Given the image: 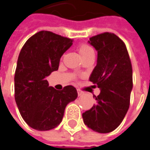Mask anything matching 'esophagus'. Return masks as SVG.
<instances>
[{
  "mask_svg": "<svg viewBox=\"0 0 150 150\" xmlns=\"http://www.w3.org/2000/svg\"><path fill=\"white\" fill-rule=\"evenodd\" d=\"M77 92H78L79 96H82V95L83 94V92L81 90H79V89H77Z\"/></svg>",
  "mask_w": 150,
  "mask_h": 150,
  "instance_id": "34e87169",
  "label": "esophagus"
}]
</instances>
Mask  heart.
<instances>
[{"instance_id": "heart-1", "label": "heart", "mask_w": 150, "mask_h": 150, "mask_svg": "<svg viewBox=\"0 0 150 150\" xmlns=\"http://www.w3.org/2000/svg\"><path fill=\"white\" fill-rule=\"evenodd\" d=\"M78 50L83 59H84L88 56L94 54L93 53V50L91 49V46H89L86 43H80L78 46Z\"/></svg>"}]
</instances>
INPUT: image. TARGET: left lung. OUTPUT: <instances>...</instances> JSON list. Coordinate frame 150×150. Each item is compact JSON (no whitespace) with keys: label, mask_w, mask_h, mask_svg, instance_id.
<instances>
[{"label":"left lung","mask_w":150,"mask_h":150,"mask_svg":"<svg viewBox=\"0 0 150 150\" xmlns=\"http://www.w3.org/2000/svg\"><path fill=\"white\" fill-rule=\"evenodd\" d=\"M97 50V64L90 81L100 89L96 103L83 113L88 128L100 133L110 132L122 122L130 104L132 69L125 42L113 33L105 32L90 38Z\"/></svg>","instance_id":"obj_1"}]
</instances>
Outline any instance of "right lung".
<instances>
[{
  "mask_svg": "<svg viewBox=\"0 0 150 150\" xmlns=\"http://www.w3.org/2000/svg\"><path fill=\"white\" fill-rule=\"evenodd\" d=\"M71 45V38L42 30L30 38L20 51L14 75L15 100L23 120L36 130L57 127L66 106L78 96L71 85L58 91L46 79L59 69L60 58Z\"/></svg>",
  "mask_w": 150,
  "mask_h": 150,
  "instance_id": "right-lung-1",
  "label": "right lung"
}]
</instances>
